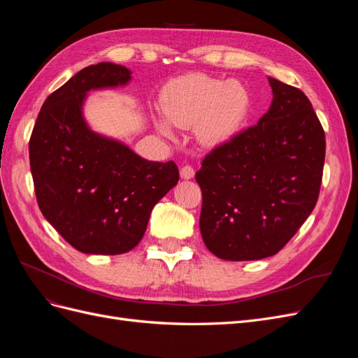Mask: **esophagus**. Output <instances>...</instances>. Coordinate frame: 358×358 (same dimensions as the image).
Returning <instances> with one entry per match:
<instances>
[{
	"label": "esophagus",
	"instance_id": "1",
	"mask_svg": "<svg viewBox=\"0 0 358 358\" xmlns=\"http://www.w3.org/2000/svg\"><path fill=\"white\" fill-rule=\"evenodd\" d=\"M194 175H196V171H194V169L191 166H183L180 169V178L185 179V180H189L194 178Z\"/></svg>",
	"mask_w": 358,
	"mask_h": 358
}]
</instances>
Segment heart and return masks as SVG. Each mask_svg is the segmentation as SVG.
<instances>
[{"instance_id": "heart-1", "label": "heart", "mask_w": 358, "mask_h": 358, "mask_svg": "<svg viewBox=\"0 0 358 358\" xmlns=\"http://www.w3.org/2000/svg\"><path fill=\"white\" fill-rule=\"evenodd\" d=\"M252 96L239 80H221L194 73L171 80L161 95V110L167 121L180 128L196 125L204 146H222L239 134L251 115ZM162 134L171 136L164 119H155Z\"/></svg>"}]
</instances>
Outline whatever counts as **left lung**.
I'll use <instances>...</instances> for the list:
<instances>
[{
	"instance_id": "1",
	"label": "left lung",
	"mask_w": 358,
	"mask_h": 358,
	"mask_svg": "<svg viewBox=\"0 0 358 358\" xmlns=\"http://www.w3.org/2000/svg\"><path fill=\"white\" fill-rule=\"evenodd\" d=\"M273 100L257 125L203 159L200 231L221 259L251 262L282 249L318 200L326 136L308 96L267 78Z\"/></svg>"
}]
</instances>
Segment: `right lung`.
<instances>
[{"instance_id":"1","label":"right lung","mask_w":358,"mask_h":358,"mask_svg":"<svg viewBox=\"0 0 358 358\" xmlns=\"http://www.w3.org/2000/svg\"><path fill=\"white\" fill-rule=\"evenodd\" d=\"M131 82L113 62L90 66L43 103L29 140V164L43 216L83 254L117 255L142 241L155 204L178 185L173 161H148L124 142L91 128V91Z\"/></svg>"}]
</instances>
